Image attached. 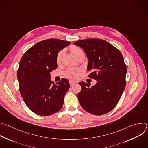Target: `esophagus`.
I'll return each mask as SVG.
<instances>
[{
  "mask_svg": "<svg viewBox=\"0 0 148 148\" xmlns=\"http://www.w3.org/2000/svg\"><path fill=\"white\" fill-rule=\"evenodd\" d=\"M69 82H70V86H73L74 85V84H77V82H75V81H73V80H70V81H69Z\"/></svg>",
  "mask_w": 148,
  "mask_h": 148,
  "instance_id": "obj_1",
  "label": "esophagus"
}]
</instances>
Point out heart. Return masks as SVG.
Returning a JSON list of instances; mask_svg holds the SVG:
<instances>
[{
  "label": "heart",
  "instance_id": "b5f03b06",
  "mask_svg": "<svg viewBox=\"0 0 148 148\" xmlns=\"http://www.w3.org/2000/svg\"><path fill=\"white\" fill-rule=\"evenodd\" d=\"M70 51L72 53V54L77 58H78L80 55H81L83 53L82 50L78 47V46H72L70 48ZM64 54V50H61L59 51V53L57 54V57H56V62L58 64H60L62 58ZM81 70L79 69H70L66 71V75L69 77V78H77L78 77L79 73H80Z\"/></svg>",
  "mask_w": 148,
  "mask_h": 148
}]
</instances>
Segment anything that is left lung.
I'll return each instance as SVG.
<instances>
[{"label":"left lung","instance_id":"left-lung-1","mask_svg":"<svg viewBox=\"0 0 148 148\" xmlns=\"http://www.w3.org/2000/svg\"><path fill=\"white\" fill-rule=\"evenodd\" d=\"M74 45L82 48L88 63L90 78L97 81L91 88L79 82L81 91L77 94L82 108L87 112L102 115L112 110L119 101L126 86V66L121 52L107 41L88 38L75 41Z\"/></svg>","mask_w":148,"mask_h":148}]
</instances>
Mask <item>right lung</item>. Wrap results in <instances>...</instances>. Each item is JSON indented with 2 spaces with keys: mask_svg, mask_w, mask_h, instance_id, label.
<instances>
[{
  "mask_svg": "<svg viewBox=\"0 0 148 148\" xmlns=\"http://www.w3.org/2000/svg\"><path fill=\"white\" fill-rule=\"evenodd\" d=\"M70 44L56 38L41 41L30 48L20 61L17 73L20 92L27 107L36 114L49 116L62 107L69 82L62 78L56 84L50 73L57 67V54Z\"/></svg>",
  "mask_w": 148,
  "mask_h": 148,
  "instance_id": "right-lung-1",
  "label": "right lung"
}]
</instances>
